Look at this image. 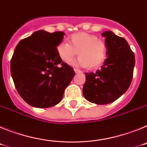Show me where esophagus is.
I'll use <instances>...</instances> for the list:
<instances>
[{
    "label": "esophagus",
    "mask_w": 147,
    "mask_h": 147,
    "mask_svg": "<svg viewBox=\"0 0 147 147\" xmlns=\"http://www.w3.org/2000/svg\"><path fill=\"white\" fill-rule=\"evenodd\" d=\"M74 71H75V73H80V72H82L81 71H80V69H78V68H74Z\"/></svg>",
    "instance_id": "obj_1"
}]
</instances>
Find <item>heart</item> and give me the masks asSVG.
<instances>
[{
  "mask_svg": "<svg viewBox=\"0 0 147 147\" xmlns=\"http://www.w3.org/2000/svg\"><path fill=\"white\" fill-rule=\"evenodd\" d=\"M67 42L57 45V51L62 61L71 62L79 54L76 61L78 65L96 68L102 65L107 56V45L96 36L86 32H77L67 37Z\"/></svg>",
  "mask_w": 147,
  "mask_h": 147,
  "instance_id": "obj_1",
  "label": "heart"
}]
</instances>
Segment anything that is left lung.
I'll return each instance as SVG.
<instances>
[{
    "mask_svg": "<svg viewBox=\"0 0 147 147\" xmlns=\"http://www.w3.org/2000/svg\"><path fill=\"white\" fill-rule=\"evenodd\" d=\"M107 45V59L96 73H85L82 93L97 105L111 103L124 94L132 82L135 55L126 40L110 31L102 33Z\"/></svg>",
    "mask_w": 147,
    "mask_h": 147,
    "instance_id": "8db88e82",
    "label": "left lung"
}]
</instances>
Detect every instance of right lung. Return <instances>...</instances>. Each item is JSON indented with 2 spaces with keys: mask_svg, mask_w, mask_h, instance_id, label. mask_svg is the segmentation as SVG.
<instances>
[{
  "mask_svg": "<svg viewBox=\"0 0 147 147\" xmlns=\"http://www.w3.org/2000/svg\"><path fill=\"white\" fill-rule=\"evenodd\" d=\"M64 34L40 30L20 40L15 48L11 74L19 95L31 106L44 108L57 105L74 76V68L62 62L57 51Z\"/></svg>",
  "mask_w": 147,
  "mask_h": 147,
  "instance_id": "1",
  "label": "right lung"
}]
</instances>
